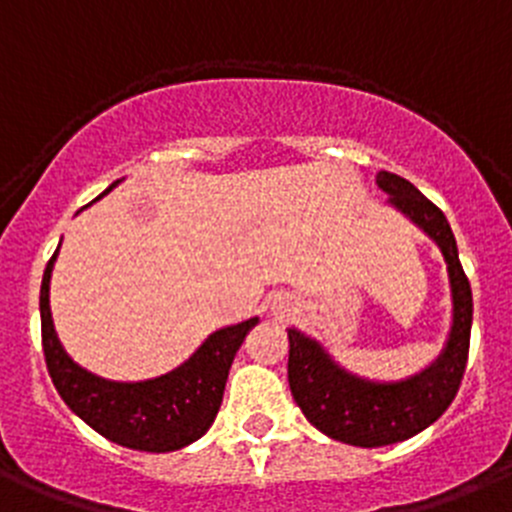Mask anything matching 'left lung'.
<instances>
[{
	"label": "left lung",
	"instance_id": "8db88e82",
	"mask_svg": "<svg viewBox=\"0 0 512 512\" xmlns=\"http://www.w3.org/2000/svg\"><path fill=\"white\" fill-rule=\"evenodd\" d=\"M376 184L389 194L386 204L417 224L442 252L450 275L452 326L432 364L401 381H374L351 374L315 338L288 328V381L295 404L315 429L353 447L404 442L437 422L457 396L470 351L472 290L460 265L450 222L412 181L379 171Z\"/></svg>",
	"mask_w": 512,
	"mask_h": 512
}]
</instances>
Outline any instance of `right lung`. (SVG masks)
Instances as JSON below:
<instances>
[{"label": "right lung", "instance_id": "add662e5", "mask_svg": "<svg viewBox=\"0 0 512 512\" xmlns=\"http://www.w3.org/2000/svg\"><path fill=\"white\" fill-rule=\"evenodd\" d=\"M121 184L113 181L103 194ZM100 194V197H103ZM98 197V199H100ZM57 252L42 275L40 318L47 371L62 401L105 439L141 452H174L197 442L219 412L234 353L257 318L214 331L169 374L146 381H111L75 364L62 348L50 313V278Z\"/></svg>", "mask_w": 512, "mask_h": 512}]
</instances>
